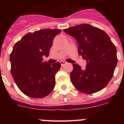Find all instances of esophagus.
I'll use <instances>...</instances> for the list:
<instances>
[{
  "instance_id": "1",
  "label": "esophagus",
  "mask_w": 124,
  "mask_h": 124,
  "mask_svg": "<svg viewBox=\"0 0 124 124\" xmlns=\"http://www.w3.org/2000/svg\"><path fill=\"white\" fill-rule=\"evenodd\" d=\"M60 63H61V66H63L65 65L66 64H67V63H66V61H61V62H60Z\"/></svg>"
}]
</instances>
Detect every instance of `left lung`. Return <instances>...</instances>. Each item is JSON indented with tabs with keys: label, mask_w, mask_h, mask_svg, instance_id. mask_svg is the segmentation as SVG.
<instances>
[{
	"label": "left lung",
	"mask_w": 124,
	"mask_h": 124,
	"mask_svg": "<svg viewBox=\"0 0 124 124\" xmlns=\"http://www.w3.org/2000/svg\"><path fill=\"white\" fill-rule=\"evenodd\" d=\"M63 31L76 40L79 55L87 61L84 70L73 64L70 78L73 86L85 94L102 90L113 76L117 63V50L110 37L102 30L86 23Z\"/></svg>",
	"instance_id": "obj_1"
}]
</instances>
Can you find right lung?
Returning <instances> with one entry per match:
<instances>
[{
	"label": "right lung",
	"instance_id": "add662e5",
	"mask_svg": "<svg viewBox=\"0 0 124 124\" xmlns=\"http://www.w3.org/2000/svg\"><path fill=\"white\" fill-rule=\"evenodd\" d=\"M59 29H43L28 33L14 45L10 56L11 74L24 94L41 98L53 90L55 74L61 68L59 62L50 64L43 61L48 56L54 37Z\"/></svg>",
	"mask_w": 124,
	"mask_h": 124
}]
</instances>
